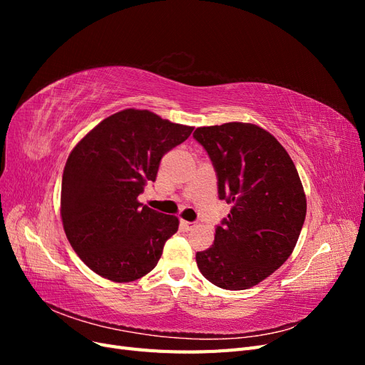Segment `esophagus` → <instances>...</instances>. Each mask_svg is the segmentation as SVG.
<instances>
[{"mask_svg": "<svg viewBox=\"0 0 365 365\" xmlns=\"http://www.w3.org/2000/svg\"><path fill=\"white\" fill-rule=\"evenodd\" d=\"M180 225H181V228L184 231H190V230H193L196 227V222H189V220H181Z\"/></svg>", "mask_w": 365, "mask_h": 365, "instance_id": "1", "label": "esophagus"}]
</instances>
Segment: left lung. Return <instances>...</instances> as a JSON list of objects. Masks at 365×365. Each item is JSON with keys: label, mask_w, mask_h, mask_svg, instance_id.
Here are the masks:
<instances>
[{"label": "left lung", "mask_w": 365, "mask_h": 365, "mask_svg": "<svg viewBox=\"0 0 365 365\" xmlns=\"http://www.w3.org/2000/svg\"><path fill=\"white\" fill-rule=\"evenodd\" d=\"M219 200L233 204L216 227L215 244L196 252L197 268L219 288L239 291L267 279L288 260L306 217V196L288 152L251 123L197 128Z\"/></svg>", "instance_id": "left-lung-1"}]
</instances>
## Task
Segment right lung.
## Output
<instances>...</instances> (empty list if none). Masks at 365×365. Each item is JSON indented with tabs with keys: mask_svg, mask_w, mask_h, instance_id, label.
Here are the masks:
<instances>
[{
	"mask_svg": "<svg viewBox=\"0 0 365 365\" xmlns=\"http://www.w3.org/2000/svg\"><path fill=\"white\" fill-rule=\"evenodd\" d=\"M192 130L146 109H125L77 143L62 175L61 216L73 250L96 274L134 282L157 267L180 220L137 197L157 180L164 153Z\"/></svg>",
	"mask_w": 365,
	"mask_h": 365,
	"instance_id": "add662e5",
	"label": "right lung"
}]
</instances>
